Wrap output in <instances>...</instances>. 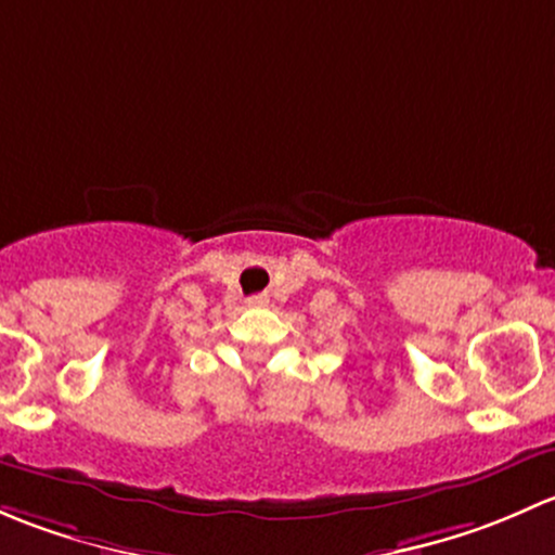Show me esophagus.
<instances>
[{"label":"esophagus","mask_w":555,"mask_h":555,"mask_svg":"<svg viewBox=\"0 0 555 555\" xmlns=\"http://www.w3.org/2000/svg\"><path fill=\"white\" fill-rule=\"evenodd\" d=\"M267 305H270V296L267 294H256L248 299V307H267Z\"/></svg>","instance_id":"34e87169"}]
</instances>
